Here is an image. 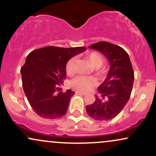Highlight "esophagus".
I'll return each instance as SVG.
<instances>
[{
	"mask_svg": "<svg viewBox=\"0 0 156 156\" xmlns=\"http://www.w3.org/2000/svg\"><path fill=\"white\" fill-rule=\"evenodd\" d=\"M76 93H78V94H82V95H85V94H87V92H80V91H76Z\"/></svg>",
	"mask_w": 156,
	"mask_h": 156,
	"instance_id": "34e87169",
	"label": "esophagus"
}]
</instances>
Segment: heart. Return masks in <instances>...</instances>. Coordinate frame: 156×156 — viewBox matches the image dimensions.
Instances as JSON below:
<instances>
[{"instance_id": "obj_1", "label": "heart", "mask_w": 156, "mask_h": 156, "mask_svg": "<svg viewBox=\"0 0 156 156\" xmlns=\"http://www.w3.org/2000/svg\"><path fill=\"white\" fill-rule=\"evenodd\" d=\"M87 58L94 67L95 76L100 79L104 78L107 72L105 67L102 66L105 62L104 56L98 52H91L87 55ZM76 61V58H71L67 62V65H66V72L69 76H72L74 73ZM94 83V80L92 78L80 76L73 78L71 81V87L78 90H87L91 87H92Z\"/></svg>"}]
</instances>
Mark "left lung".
<instances>
[{"label": "left lung", "instance_id": "8db88e82", "mask_svg": "<svg viewBox=\"0 0 156 156\" xmlns=\"http://www.w3.org/2000/svg\"><path fill=\"white\" fill-rule=\"evenodd\" d=\"M89 48L101 52L110 62V69L105 81L98 87L101 97L87 105V114L95 120L107 121L117 117L127 104L131 94L134 73L129 55L119 46L99 42Z\"/></svg>", "mask_w": 156, "mask_h": 156}]
</instances>
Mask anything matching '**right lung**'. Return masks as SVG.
<instances>
[{"mask_svg":"<svg viewBox=\"0 0 156 156\" xmlns=\"http://www.w3.org/2000/svg\"><path fill=\"white\" fill-rule=\"evenodd\" d=\"M84 47L54 46L31 51L20 69L23 90L36 114L46 119L65 115L74 92L60 90L66 78V64L73 56L86 51Z\"/></svg>","mask_w":156,"mask_h":156,"instance_id":"add662e5","label":"right lung"}]
</instances>
